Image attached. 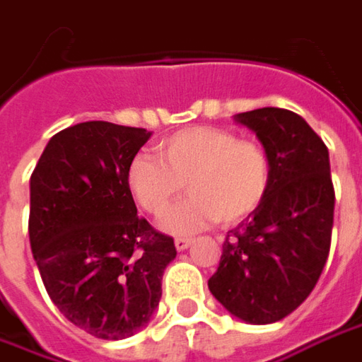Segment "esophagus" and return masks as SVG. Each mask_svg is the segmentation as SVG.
Here are the masks:
<instances>
[{
  "label": "esophagus",
  "instance_id": "obj_1",
  "mask_svg": "<svg viewBox=\"0 0 362 362\" xmlns=\"http://www.w3.org/2000/svg\"><path fill=\"white\" fill-rule=\"evenodd\" d=\"M189 246H191V238H185V236H179V238H175L177 250H185V248H189Z\"/></svg>",
  "mask_w": 362,
  "mask_h": 362
}]
</instances>
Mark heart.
I'll return each mask as SVG.
<instances>
[{
	"instance_id": "obj_1",
	"label": "heart",
	"mask_w": 362,
	"mask_h": 362,
	"mask_svg": "<svg viewBox=\"0 0 362 362\" xmlns=\"http://www.w3.org/2000/svg\"><path fill=\"white\" fill-rule=\"evenodd\" d=\"M157 156L139 153L128 167V185L138 205L163 216L183 193L191 197L167 214L163 226L195 233L214 221L230 226L264 203L272 185L270 151L258 139L216 126H195L161 139Z\"/></svg>"
}]
</instances>
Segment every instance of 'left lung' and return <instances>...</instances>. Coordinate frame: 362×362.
I'll use <instances>...</instances> for the list:
<instances>
[{
  "label": "left lung",
  "mask_w": 362,
  "mask_h": 362,
  "mask_svg": "<svg viewBox=\"0 0 362 362\" xmlns=\"http://www.w3.org/2000/svg\"><path fill=\"white\" fill-rule=\"evenodd\" d=\"M236 119L272 157L268 195L226 234L209 290L243 321L266 325L298 310L327 262L335 189L323 139L296 112L258 108Z\"/></svg>",
  "instance_id": "1"
}]
</instances>
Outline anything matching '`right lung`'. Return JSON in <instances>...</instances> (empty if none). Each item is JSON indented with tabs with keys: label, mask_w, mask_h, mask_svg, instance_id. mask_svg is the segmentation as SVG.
<instances>
[{
	"label": "right lung",
	"mask_w": 362,
	"mask_h": 362,
	"mask_svg": "<svg viewBox=\"0 0 362 362\" xmlns=\"http://www.w3.org/2000/svg\"><path fill=\"white\" fill-rule=\"evenodd\" d=\"M148 129L82 122L54 134L31 173L29 240L52 303L76 327L118 341L156 311L173 238L138 216L128 167Z\"/></svg>",
	"instance_id": "obj_1"
}]
</instances>
